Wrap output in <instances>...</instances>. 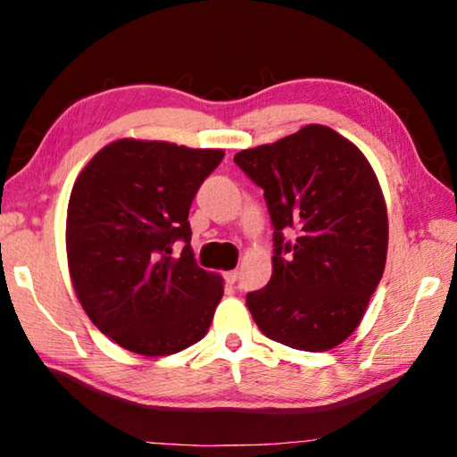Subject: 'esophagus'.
Wrapping results in <instances>:
<instances>
[{
	"label": "esophagus",
	"mask_w": 457,
	"mask_h": 457,
	"mask_svg": "<svg viewBox=\"0 0 457 457\" xmlns=\"http://www.w3.org/2000/svg\"><path fill=\"white\" fill-rule=\"evenodd\" d=\"M223 280H226L228 286H234L237 282V272H236V270H229V272L223 274Z\"/></svg>",
	"instance_id": "1"
}]
</instances>
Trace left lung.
<instances>
[{
	"label": "left lung",
	"instance_id": "8db88e82",
	"mask_svg": "<svg viewBox=\"0 0 457 457\" xmlns=\"http://www.w3.org/2000/svg\"><path fill=\"white\" fill-rule=\"evenodd\" d=\"M234 161L264 189L274 226L272 278L245 298L253 320L292 349H335L361 324L385 270L389 223L373 167L324 125Z\"/></svg>",
	"mask_w": 457,
	"mask_h": 457
}]
</instances>
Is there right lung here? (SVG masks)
I'll use <instances>...</instances> for the list:
<instances>
[{
    "mask_svg": "<svg viewBox=\"0 0 457 457\" xmlns=\"http://www.w3.org/2000/svg\"><path fill=\"white\" fill-rule=\"evenodd\" d=\"M221 149L119 138L82 169L68 201L66 253L84 312L130 353L165 357L207 335L223 280L197 266L189 207ZM177 238L186 242L172 256Z\"/></svg>",
    "mask_w": 457,
    "mask_h": 457,
    "instance_id": "obj_1",
    "label": "right lung"
}]
</instances>
